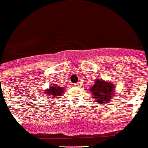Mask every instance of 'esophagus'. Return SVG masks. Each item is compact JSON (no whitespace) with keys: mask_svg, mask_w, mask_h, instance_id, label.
I'll return each mask as SVG.
<instances>
[{"mask_svg":"<svg viewBox=\"0 0 148 148\" xmlns=\"http://www.w3.org/2000/svg\"><path fill=\"white\" fill-rule=\"evenodd\" d=\"M75 86L76 87H80L81 86V82H78V83L75 84Z\"/></svg>","mask_w":148,"mask_h":148,"instance_id":"1","label":"esophagus"}]
</instances>
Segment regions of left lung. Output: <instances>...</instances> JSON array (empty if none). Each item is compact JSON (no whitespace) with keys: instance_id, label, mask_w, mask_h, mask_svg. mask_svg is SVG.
Returning a JSON list of instances; mask_svg holds the SVG:
<instances>
[{"instance_id":"obj_1","label":"left lung","mask_w":148,"mask_h":148,"mask_svg":"<svg viewBox=\"0 0 148 148\" xmlns=\"http://www.w3.org/2000/svg\"><path fill=\"white\" fill-rule=\"evenodd\" d=\"M90 88L94 101L98 104L106 105L108 103L114 95L115 86L112 82L105 81L100 78L96 79Z\"/></svg>"}]
</instances>
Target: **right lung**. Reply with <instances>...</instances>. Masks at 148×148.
<instances>
[{
    "instance_id": "right-lung-1",
    "label": "right lung",
    "mask_w": 148,
    "mask_h": 148,
    "mask_svg": "<svg viewBox=\"0 0 148 148\" xmlns=\"http://www.w3.org/2000/svg\"><path fill=\"white\" fill-rule=\"evenodd\" d=\"M64 87H60V86L51 85L49 88L43 91V92H44L45 95H44L45 97L49 96V98L56 99L57 96H61V95H62V93L64 92Z\"/></svg>"
}]
</instances>
